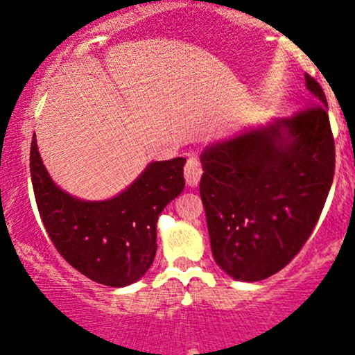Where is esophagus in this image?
<instances>
[{
    "label": "esophagus",
    "mask_w": 355,
    "mask_h": 355,
    "mask_svg": "<svg viewBox=\"0 0 355 355\" xmlns=\"http://www.w3.org/2000/svg\"><path fill=\"white\" fill-rule=\"evenodd\" d=\"M200 177H202V165L197 156H190L185 163V180H187L189 187H196L199 184Z\"/></svg>",
    "instance_id": "1"
}]
</instances>
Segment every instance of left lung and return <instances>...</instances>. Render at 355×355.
Instances as JSON below:
<instances>
[{"label":"left lung","instance_id":"8db88e82","mask_svg":"<svg viewBox=\"0 0 355 355\" xmlns=\"http://www.w3.org/2000/svg\"><path fill=\"white\" fill-rule=\"evenodd\" d=\"M311 105L293 117L204 149L200 197L216 263L233 279L263 281L311 236L335 173L328 103L304 74Z\"/></svg>","mask_w":355,"mask_h":355}]
</instances>
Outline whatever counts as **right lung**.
Segmentation results:
<instances>
[{"instance_id":"add662e5","label":"right lung","mask_w":355,"mask_h":355,"mask_svg":"<svg viewBox=\"0 0 355 355\" xmlns=\"http://www.w3.org/2000/svg\"><path fill=\"white\" fill-rule=\"evenodd\" d=\"M185 158L153 162L117 197L89 202L52 182L33 134L30 175L40 219L59 255L98 284L124 287L139 281L156 255V223L185 187Z\"/></svg>"}]
</instances>
